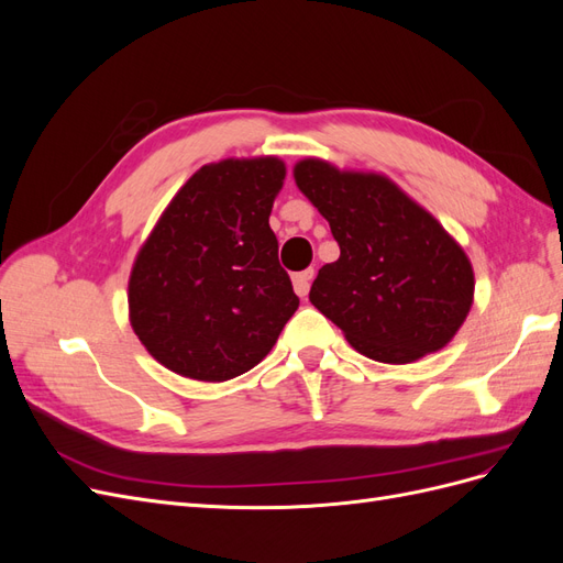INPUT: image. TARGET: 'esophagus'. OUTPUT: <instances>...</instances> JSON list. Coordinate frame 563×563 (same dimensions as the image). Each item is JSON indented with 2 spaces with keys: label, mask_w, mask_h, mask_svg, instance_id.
<instances>
[{
  "label": "esophagus",
  "mask_w": 563,
  "mask_h": 563,
  "mask_svg": "<svg viewBox=\"0 0 563 563\" xmlns=\"http://www.w3.org/2000/svg\"><path fill=\"white\" fill-rule=\"evenodd\" d=\"M312 277H314V269H305V272H298V275H294V288H296V294L300 298H305V296L310 294Z\"/></svg>",
  "instance_id": "1"
}]
</instances>
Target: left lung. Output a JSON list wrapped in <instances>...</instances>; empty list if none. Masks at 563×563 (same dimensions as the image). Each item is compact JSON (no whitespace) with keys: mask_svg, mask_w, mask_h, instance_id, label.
Instances as JSON below:
<instances>
[{"mask_svg":"<svg viewBox=\"0 0 563 563\" xmlns=\"http://www.w3.org/2000/svg\"><path fill=\"white\" fill-rule=\"evenodd\" d=\"M294 176L340 246L310 288L314 308L383 364L444 347L474 296L472 265L453 236L385 176L338 172L321 159L298 162Z\"/></svg>","mask_w":563,"mask_h":563,"instance_id":"left-lung-1","label":"left lung"}]
</instances>
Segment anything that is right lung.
Here are the masks:
<instances>
[{"instance_id": "obj_1", "label": "right lung", "mask_w": 563, "mask_h": 563, "mask_svg": "<svg viewBox=\"0 0 563 563\" xmlns=\"http://www.w3.org/2000/svg\"><path fill=\"white\" fill-rule=\"evenodd\" d=\"M286 168L277 157L201 166L162 213L129 279L131 327L185 378L242 376L298 310L269 228Z\"/></svg>"}]
</instances>
